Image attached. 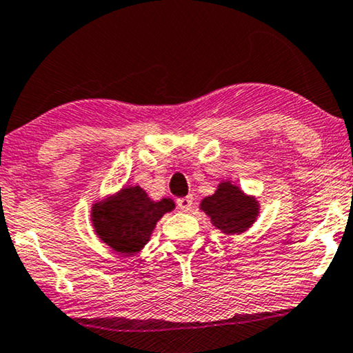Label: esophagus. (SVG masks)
<instances>
[{
	"instance_id": "esophagus-1",
	"label": "esophagus",
	"mask_w": 353,
	"mask_h": 353,
	"mask_svg": "<svg viewBox=\"0 0 353 353\" xmlns=\"http://www.w3.org/2000/svg\"><path fill=\"white\" fill-rule=\"evenodd\" d=\"M192 203H194V200H192V197H181V199H177V205H179V208L182 210V212H189V210L192 208Z\"/></svg>"
}]
</instances>
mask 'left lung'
<instances>
[{"mask_svg": "<svg viewBox=\"0 0 353 353\" xmlns=\"http://www.w3.org/2000/svg\"><path fill=\"white\" fill-rule=\"evenodd\" d=\"M200 210L212 220V225L225 234H241L252 226L259 215V202L246 195L230 181L218 184L215 194L205 197Z\"/></svg>", "mask_w": 353, "mask_h": 353, "instance_id": "8db88e82", "label": "left lung"}]
</instances>
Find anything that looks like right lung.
I'll use <instances>...</instances> for the list:
<instances>
[{"instance_id": "1", "label": "right lung", "mask_w": 353, "mask_h": 353, "mask_svg": "<svg viewBox=\"0 0 353 353\" xmlns=\"http://www.w3.org/2000/svg\"><path fill=\"white\" fill-rule=\"evenodd\" d=\"M174 207L171 199L154 202L140 185H128L92 205L91 221L102 243L132 256L145 248L156 223Z\"/></svg>"}]
</instances>
